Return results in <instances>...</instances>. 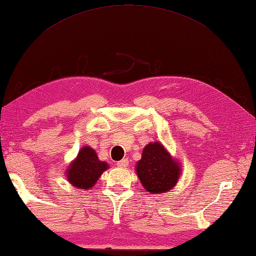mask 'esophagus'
Returning a JSON list of instances; mask_svg holds the SVG:
<instances>
[{
	"label": "esophagus",
	"mask_w": 256,
	"mask_h": 256,
	"mask_svg": "<svg viewBox=\"0 0 256 256\" xmlns=\"http://www.w3.org/2000/svg\"><path fill=\"white\" fill-rule=\"evenodd\" d=\"M128 164H129L128 160L124 158V160H119L118 163H116V166H118V168H127Z\"/></svg>",
	"instance_id": "esophagus-1"
}]
</instances>
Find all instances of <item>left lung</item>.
Segmentation results:
<instances>
[{"instance_id": "1", "label": "left lung", "mask_w": 256, "mask_h": 256, "mask_svg": "<svg viewBox=\"0 0 256 256\" xmlns=\"http://www.w3.org/2000/svg\"><path fill=\"white\" fill-rule=\"evenodd\" d=\"M136 172L146 191L160 194L176 184L181 166L160 142H155L144 147L142 158L136 164Z\"/></svg>"}]
</instances>
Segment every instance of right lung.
<instances>
[{"label":"right lung","mask_w":256,"mask_h":256,"mask_svg":"<svg viewBox=\"0 0 256 256\" xmlns=\"http://www.w3.org/2000/svg\"><path fill=\"white\" fill-rule=\"evenodd\" d=\"M108 168V163L98 160L96 150L84 146L80 150L78 158L70 164L66 178L75 188L90 190Z\"/></svg>","instance_id":"1"}]
</instances>
